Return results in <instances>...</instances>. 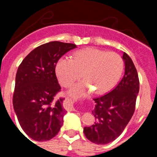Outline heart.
Masks as SVG:
<instances>
[{
    "label": "heart",
    "instance_id": "1",
    "mask_svg": "<svg viewBox=\"0 0 157 157\" xmlns=\"http://www.w3.org/2000/svg\"><path fill=\"white\" fill-rule=\"evenodd\" d=\"M123 70V60L114 52L87 48L78 51L73 59L63 56L56 65V73L59 83L69 87L82 76L85 80L71 88L72 97H82L89 93H107L115 86Z\"/></svg>",
    "mask_w": 157,
    "mask_h": 157
}]
</instances>
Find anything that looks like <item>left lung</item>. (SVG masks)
Listing matches in <instances>:
<instances>
[{
	"mask_svg": "<svg viewBox=\"0 0 157 157\" xmlns=\"http://www.w3.org/2000/svg\"><path fill=\"white\" fill-rule=\"evenodd\" d=\"M125 74L111 92L94 98L96 106L93 115L94 125L86 127L83 132L88 140L98 145L112 142L125 129L135 110L136 100L139 92V78L132 59L126 52Z\"/></svg>",
	"mask_w": 157,
	"mask_h": 157,
	"instance_id": "obj_1",
	"label": "left lung"
}]
</instances>
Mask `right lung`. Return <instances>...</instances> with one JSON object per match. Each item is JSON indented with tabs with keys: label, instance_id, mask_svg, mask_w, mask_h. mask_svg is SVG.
<instances>
[{
	"label": "right lung",
	"instance_id": "obj_1",
	"mask_svg": "<svg viewBox=\"0 0 157 157\" xmlns=\"http://www.w3.org/2000/svg\"><path fill=\"white\" fill-rule=\"evenodd\" d=\"M75 47L60 41L45 43L32 50L18 67L13 108L22 129L33 140L48 141L60 130L64 98L55 99L61 90L55 69L60 57Z\"/></svg>",
	"mask_w": 157,
	"mask_h": 157
}]
</instances>
